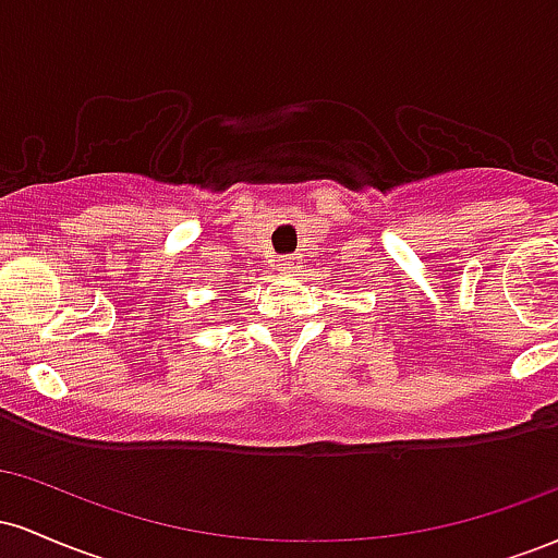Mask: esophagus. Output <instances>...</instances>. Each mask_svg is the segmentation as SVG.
Masks as SVG:
<instances>
[{
    "label": "esophagus",
    "instance_id": "esophagus-1",
    "mask_svg": "<svg viewBox=\"0 0 558 558\" xmlns=\"http://www.w3.org/2000/svg\"><path fill=\"white\" fill-rule=\"evenodd\" d=\"M278 267H280V270H283V272H293V270H296V267H299V259H296V257H283V259L278 262Z\"/></svg>",
    "mask_w": 558,
    "mask_h": 558
}]
</instances>
